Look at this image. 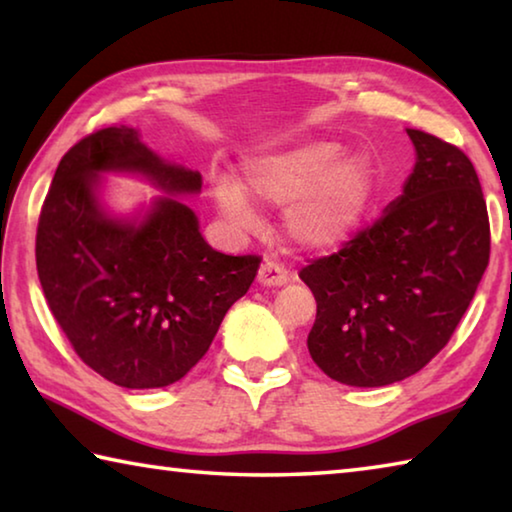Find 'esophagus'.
<instances>
[{
    "mask_svg": "<svg viewBox=\"0 0 512 512\" xmlns=\"http://www.w3.org/2000/svg\"><path fill=\"white\" fill-rule=\"evenodd\" d=\"M287 280L289 273L275 262H264L257 271V282L262 284V287H282V284H287Z\"/></svg>",
    "mask_w": 512,
    "mask_h": 512,
    "instance_id": "obj_1",
    "label": "esophagus"
}]
</instances>
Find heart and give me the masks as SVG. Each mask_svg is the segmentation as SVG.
<instances>
[{
  "instance_id": "1",
  "label": "heart",
  "mask_w": 512,
  "mask_h": 512,
  "mask_svg": "<svg viewBox=\"0 0 512 512\" xmlns=\"http://www.w3.org/2000/svg\"><path fill=\"white\" fill-rule=\"evenodd\" d=\"M241 184L214 176L212 201L235 228H257L248 194L268 207H287L284 235L302 250L323 253L350 241L375 192V173L363 153L345 151L332 140H311L289 149L255 155L244 162Z\"/></svg>"
}]
</instances>
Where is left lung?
Returning <instances> with one entry per match:
<instances>
[{
  "instance_id": "8db88e82",
  "label": "left lung",
  "mask_w": 512,
  "mask_h": 512,
  "mask_svg": "<svg viewBox=\"0 0 512 512\" xmlns=\"http://www.w3.org/2000/svg\"><path fill=\"white\" fill-rule=\"evenodd\" d=\"M406 135L415 164L402 194L339 253L300 271L318 307L311 359L348 386H388L427 366L488 266V210L470 158L429 133Z\"/></svg>"
}]
</instances>
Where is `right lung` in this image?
<instances>
[{
	"instance_id": "obj_1",
	"label": "right lung",
	"mask_w": 512,
	"mask_h": 512,
	"mask_svg": "<svg viewBox=\"0 0 512 512\" xmlns=\"http://www.w3.org/2000/svg\"><path fill=\"white\" fill-rule=\"evenodd\" d=\"M108 172L165 194L117 215L102 198ZM201 185V173L164 160L128 126L88 135L58 164L38 223V277L76 354L112 384L183 379L255 280L259 257L214 250L176 198L201 194Z\"/></svg>"
}]
</instances>
